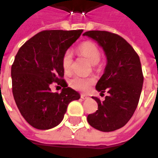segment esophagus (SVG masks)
Wrapping results in <instances>:
<instances>
[{
    "label": "esophagus",
    "instance_id": "obj_1",
    "mask_svg": "<svg viewBox=\"0 0 158 158\" xmlns=\"http://www.w3.org/2000/svg\"><path fill=\"white\" fill-rule=\"evenodd\" d=\"M81 98L83 100H86V99H89V98L87 95H85V94H81Z\"/></svg>",
    "mask_w": 158,
    "mask_h": 158
}]
</instances>
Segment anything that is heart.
<instances>
[{"label":"heart","mask_w":158,"mask_h":158,"mask_svg":"<svg viewBox=\"0 0 158 158\" xmlns=\"http://www.w3.org/2000/svg\"><path fill=\"white\" fill-rule=\"evenodd\" d=\"M79 52L86 58L90 64H97L100 60L101 56L98 48L94 43L86 42L79 46ZM72 64V54L69 51L64 52L62 57V66L65 73H69L71 69ZM94 83V79L87 78L83 76H74L69 79V86L75 90L81 92H86Z\"/></svg>","instance_id":"obj_1"}]
</instances>
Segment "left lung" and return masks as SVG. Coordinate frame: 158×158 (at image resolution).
Listing matches in <instances>:
<instances>
[{
	"mask_svg": "<svg viewBox=\"0 0 158 158\" xmlns=\"http://www.w3.org/2000/svg\"><path fill=\"white\" fill-rule=\"evenodd\" d=\"M97 42L105 53L106 64L96 84L102 94L108 96L101 102L92 97L98 110L88 115L92 127L110 132L123 127L134 115L142 92L143 76L139 57L120 36L106 31H88L83 34Z\"/></svg>",
	"mask_w": 158,
	"mask_h": 158,
	"instance_id": "8db88e82",
	"label": "left lung"
}]
</instances>
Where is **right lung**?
Here are the masks:
<instances>
[{
    "label": "right lung",
    "instance_id": "right-lung-1",
    "mask_svg": "<svg viewBox=\"0 0 158 158\" xmlns=\"http://www.w3.org/2000/svg\"><path fill=\"white\" fill-rule=\"evenodd\" d=\"M83 30H46L37 33L17 52L11 67L12 92L25 120L38 130H49L61 122L70 102L80 94L62 79V57ZM63 87L52 93L50 85Z\"/></svg>",
    "mask_w": 158,
    "mask_h": 158
}]
</instances>
